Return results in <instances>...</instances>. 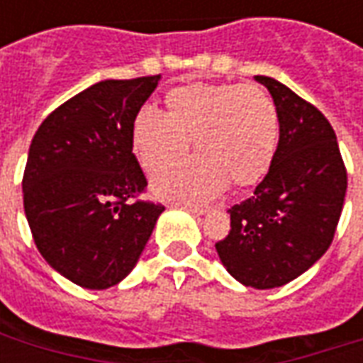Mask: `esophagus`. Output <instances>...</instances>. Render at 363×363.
<instances>
[{
    "label": "esophagus",
    "instance_id": "34e87169",
    "mask_svg": "<svg viewBox=\"0 0 363 363\" xmlns=\"http://www.w3.org/2000/svg\"><path fill=\"white\" fill-rule=\"evenodd\" d=\"M179 206H182L184 210H189V212L194 213V216H204V213L208 212V206L190 204V202H179Z\"/></svg>",
    "mask_w": 363,
    "mask_h": 363
}]
</instances>
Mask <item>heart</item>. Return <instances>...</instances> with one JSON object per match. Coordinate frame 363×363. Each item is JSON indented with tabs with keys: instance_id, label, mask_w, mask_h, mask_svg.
<instances>
[{
	"instance_id": "b5f03b06",
	"label": "heart",
	"mask_w": 363,
	"mask_h": 363,
	"mask_svg": "<svg viewBox=\"0 0 363 363\" xmlns=\"http://www.w3.org/2000/svg\"><path fill=\"white\" fill-rule=\"evenodd\" d=\"M280 122L272 99L241 83H192L167 93V114L142 106L132 124L140 165L157 173L184 157L190 140L200 155L155 177L163 198L204 200L229 181L251 186L264 179L278 150Z\"/></svg>"
}]
</instances>
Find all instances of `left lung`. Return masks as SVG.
<instances>
[{
    "mask_svg": "<svg viewBox=\"0 0 363 363\" xmlns=\"http://www.w3.org/2000/svg\"><path fill=\"white\" fill-rule=\"evenodd\" d=\"M255 79L276 104L278 150L255 194L229 210L231 229L216 251L237 281L270 289L296 280L327 252L348 179L325 114L272 77Z\"/></svg>",
    "mask_w": 363,
    "mask_h": 363,
    "instance_id": "1",
    "label": "left lung"
}]
</instances>
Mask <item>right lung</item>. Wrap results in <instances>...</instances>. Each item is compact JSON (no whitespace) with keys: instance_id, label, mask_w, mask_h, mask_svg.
Instances as JSON below:
<instances>
[{"instance_id":"obj_1","label":"right lung","mask_w":363,"mask_h":363,"mask_svg":"<svg viewBox=\"0 0 363 363\" xmlns=\"http://www.w3.org/2000/svg\"><path fill=\"white\" fill-rule=\"evenodd\" d=\"M161 75L106 79L72 96L36 130L23 204L36 249L64 278L106 289L132 272L161 204L132 200L147 181L132 124Z\"/></svg>"}]
</instances>
